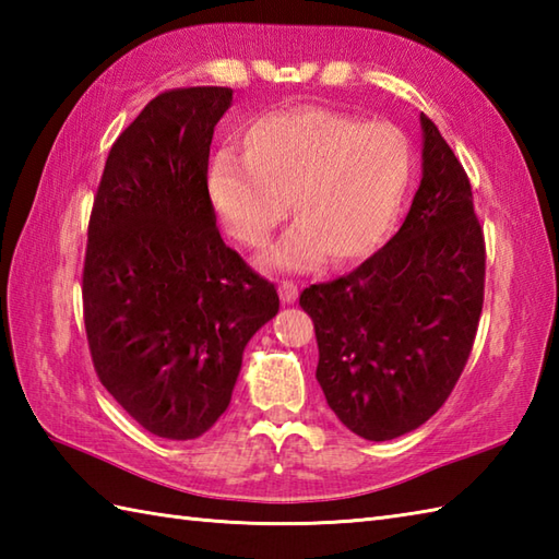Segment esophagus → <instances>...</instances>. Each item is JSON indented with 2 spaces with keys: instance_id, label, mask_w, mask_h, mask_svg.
<instances>
[{
  "instance_id": "1",
  "label": "esophagus",
  "mask_w": 559,
  "mask_h": 559,
  "mask_svg": "<svg viewBox=\"0 0 559 559\" xmlns=\"http://www.w3.org/2000/svg\"><path fill=\"white\" fill-rule=\"evenodd\" d=\"M278 293H281V300H283V305H293V302H298L300 288H298V283H293V281H283L281 286H278Z\"/></svg>"
}]
</instances>
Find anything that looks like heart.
Listing matches in <instances>:
<instances>
[{
    "instance_id": "b5f03b06",
    "label": "heart",
    "mask_w": 559,
    "mask_h": 559,
    "mask_svg": "<svg viewBox=\"0 0 559 559\" xmlns=\"http://www.w3.org/2000/svg\"><path fill=\"white\" fill-rule=\"evenodd\" d=\"M413 165L411 139L396 124L305 105L257 117L242 134V153L218 151L209 192L225 230L247 247H264L293 201L298 223L261 264L302 273L326 254L334 264H355L382 249Z\"/></svg>"
}]
</instances>
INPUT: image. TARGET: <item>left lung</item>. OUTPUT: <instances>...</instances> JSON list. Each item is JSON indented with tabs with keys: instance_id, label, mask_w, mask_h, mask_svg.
<instances>
[{
	"instance_id": "left-lung-1",
	"label": "left lung",
	"mask_w": 559,
	"mask_h": 559,
	"mask_svg": "<svg viewBox=\"0 0 559 559\" xmlns=\"http://www.w3.org/2000/svg\"><path fill=\"white\" fill-rule=\"evenodd\" d=\"M423 180L399 233L348 276L305 288L329 408L386 442L442 408L466 365L485 290V242L466 173L420 112Z\"/></svg>"
}]
</instances>
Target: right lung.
I'll return each mask as SVG.
<instances>
[{"instance_id":"1","label":"right lung","mask_w":559,"mask_h":559,"mask_svg":"<svg viewBox=\"0 0 559 559\" xmlns=\"http://www.w3.org/2000/svg\"><path fill=\"white\" fill-rule=\"evenodd\" d=\"M233 88L160 93L110 148L83 261V319L103 386L165 439L225 413L273 283L223 242L209 197L213 129Z\"/></svg>"}]
</instances>
